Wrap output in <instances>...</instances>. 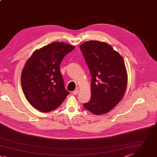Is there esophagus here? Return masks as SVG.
Masks as SVG:
<instances>
[{"label":"esophagus","instance_id":"1","mask_svg":"<svg viewBox=\"0 0 157 157\" xmlns=\"http://www.w3.org/2000/svg\"><path fill=\"white\" fill-rule=\"evenodd\" d=\"M78 93V90H75L74 91H72V94H74V95H77Z\"/></svg>","mask_w":157,"mask_h":157}]
</instances>
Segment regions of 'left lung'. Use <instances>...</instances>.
<instances>
[{"instance_id": "8db88e82", "label": "left lung", "mask_w": 157, "mask_h": 157, "mask_svg": "<svg viewBox=\"0 0 157 157\" xmlns=\"http://www.w3.org/2000/svg\"><path fill=\"white\" fill-rule=\"evenodd\" d=\"M80 49L91 76L90 100L83 106L94 114H106L117 105L126 91L128 75L124 59L105 42L86 41Z\"/></svg>"}]
</instances>
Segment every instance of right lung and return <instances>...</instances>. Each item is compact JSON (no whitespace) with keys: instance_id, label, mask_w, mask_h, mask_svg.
<instances>
[{"instance_id":"obj_1","label":"right lung","mask_w":157,"mask_h":157,"mask_svg":"<svg viewBox=\"0 0 157 157\" xmlns=\"http://www.w3.org/2000/svg\"><path fill=\"white\" fill-rule=\"evenodd\" d=\"M74 48L65 43L54 42L36 50L26 61L21 72V86L26 98L35 109L44 113L53 111L69 95L60 64Z\"/></svg>"}]
</instances>
